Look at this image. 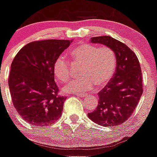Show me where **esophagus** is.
Here are the masks:
<instances>
[{"label": "esophagus", "instance_id": "34e87169", "mask_svg": "<svg viewBox=\"0 0 157 157\" xmlns=\"http://www.w3.org/2000/svg\"><path fill=\"white\" fill-rule=\"evenodd\" d=\"M77 95L79 96V97L84 98V97H86V95H87V94H85V93H77Z\"/></svg>", "mask_w": 157, "mask_h": 157}]
</instances>
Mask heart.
<instances>
[{
    "label": "heart",
    "instance_id": "b5f03b06",
    "mask_svg": "<svg viewBox=\"0 0 157 157\" xmlns=\"http://www.w3.org/2000/svg\"><path fill=\"white\" fill-rule=\"evenodd\" d=\"M74 62L80 63L79 78L67 82L64 90L68 93H80L91 90L94 84L104 86L113 77L116 67V55L107 46L98 47L89 43H81L71 52ZM55 75L60 81L70 78V64L63 55L55 60L53 66Z\"/></svg>",
    "mask_w": 157,
    "mask_h": 157
}]
</instances>
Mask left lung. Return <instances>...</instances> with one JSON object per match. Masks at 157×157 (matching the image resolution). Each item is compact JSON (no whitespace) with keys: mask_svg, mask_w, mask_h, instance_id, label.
I'll list each match as a JSON object with an SVG mask.
<instances>
[{"mask_svg":"<svg viewBox=\"0 0 157 157\" xmlns=\"http://www.w3.org/2000/svg\"><path fill=\"white\" fill-rule=\"evenodd\" d=\"M90 42L114 51L116 69L113 77L99 93V102L88 117L99 125H118L127 121L143 93L142 73L137 57L125 44L109 36L92 37Z\"/></svg>","mask_w":157,"mask_h":157,"instance_id":"obj_1","label":"left lung"}]
</instances>
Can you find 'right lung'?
Masks as SVG:
<instances>
[{"label":"right lung","instance_id":"right-lung-1","mask_svg":"<svg viewBox=\"0 0 157 157\" xmlns=\"http://www.w3.org/2000/svg\"><path fill=\"white\" fill-rule=\"evenodd\" d=\"M72 40L32 42L19 51L10 66L8 85L13 104L26 121L46 127L62 114L65 96L58 94L53 66Z\"/></svg>","mask_w":157,"mask_h":157}]
</instances>
